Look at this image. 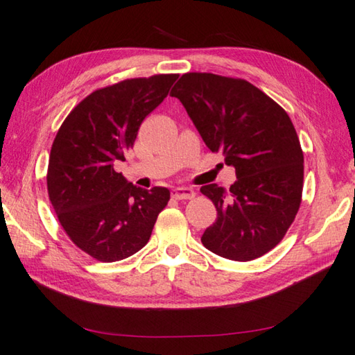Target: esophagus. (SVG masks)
<instances>
[{"instance_id": "34e87169", "label": "esophagus", "mask_w": 355, "mask_h": 355, "mask_svg": "<svg viewBox=\"0 0 355 355\" xmlns=\"http://www.w3.org/2000/svg\"><path fill=\"white\" fill-rule=\"evenodd\" d=\"M172 197L175 200H191L196 197V191L192 187H186V186H180L172 189Z\"/></svg>"}]
</instances>
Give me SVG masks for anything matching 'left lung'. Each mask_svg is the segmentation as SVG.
<instances>
[{"mask_svg": "<svg viewBox=\"0 0 355 355\" xmlns=\"http://www.w3.org/2000/svg\"><path fill=\"white\" fill-rule=\"evenodd\" d=\"M171 96L183 104L207 148L221 152L237 180L226 191L201 186L217 220L201 235L211 252L249 261L284 237L300 207L303 152L288 114L251 83L184 73Z\"/></svg>", "mask_w": 355, "mask_h": 355, "instance_id": "obj_1", "label": "left lung"}]
</instances>
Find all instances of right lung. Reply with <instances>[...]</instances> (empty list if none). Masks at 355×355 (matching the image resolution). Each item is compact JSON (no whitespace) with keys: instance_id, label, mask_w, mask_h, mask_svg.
Instances as JSON below:
<instances>
[{"instance_id":"add662e5","label":"right lung","mask_w":355,"mask_h":355,"mask_svg":"<svg viewBox=\"0 0 355 355\" xmlns=\"http://www.w3.org/2000/svg\"><path fill=\"white\" fill-rule=\"evenodd\" d=\"M178 75L124 80L86 96L61 124L47 169V191L71 240L94 259L118 261L149 241L168 187L150 191L115 172L134 146L140 124Z\"/></svg>"}]
</instances>
